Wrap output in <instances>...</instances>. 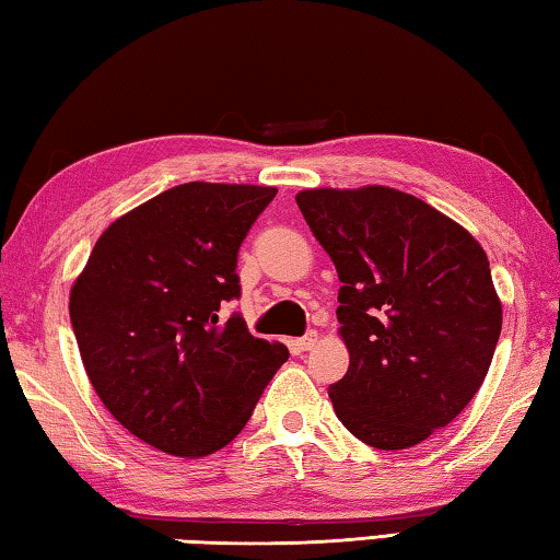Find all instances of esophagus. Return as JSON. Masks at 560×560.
Instances as JSON below:
<instances>
[{
    "label": "esophagus",
    "instance_id": "34e87169",
    "mask_svg": "<svg viewBox=\"0 0 560 560\" xmlns=\"http://www.w3.org/2000/svg\"><path fill=\"white\" fill-rule=\"evenodd\" d=\"M316 343H318V334H316V330H311V334H306L303 338L293 340V348H296L299 353H303V350H311Z\"/></svg>",
    "mask_w": 560,
    "mask_h": 560
}]
</instances>
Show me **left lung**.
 Masks as SVG:
<instances>
[{
    "mask_svg": "<svg viewBox=\"0 0 560 560\" xmlns=\"http://www.w3.org/2000/svg\"><path fill=\"white\" fill-rule=\"evenodd\" d=\"M299 210L334 259L348 371L338 420L375 450L415 447L485 383L501 301L481 244L420 197L385 185L314 187Z\"/></svg>",
    "mask_w": 560,
    "mask_h": 560,
    "instance_id": "left-lung-1",
    "label": "left lung"
}]
</instances>
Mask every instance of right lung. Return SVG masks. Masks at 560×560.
<instances>
[{"instance_id": "right-lung-1", "label": "right lung", "mask_w": 560, "mask_h": 560, "mask_svg": "<svg viewBox=\"0 0 560 560\" xmlns=\"http://www.w3.org/2000/svg\"><path fill=\"white\" fill-rule=\"evenodd\" d=\"M277 187L185 183L118 217L69 296L93 390L138 440L183 459L242 432L289 350L220 320L236 252Z\"/></svg>"}]
</instances>
